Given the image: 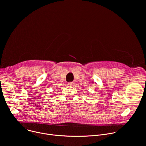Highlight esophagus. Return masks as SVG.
<instances>
[{
    "mask_svg": "<svg viewBox=\"0 0 146 146\" xmlns=\"http://www.w3.org/2000/svg\"><path fill=\"white\" fill-rule=\"evenodd\" d=\"M74 83L73 82H69V83H68V85L69 86H71V87H72V86H74Z\"/></svg>",
    "mask_w": 146,
    "mask_h": 146,
    "instance_id": "1",
    "label": "esophagus"
}]
</instances>
